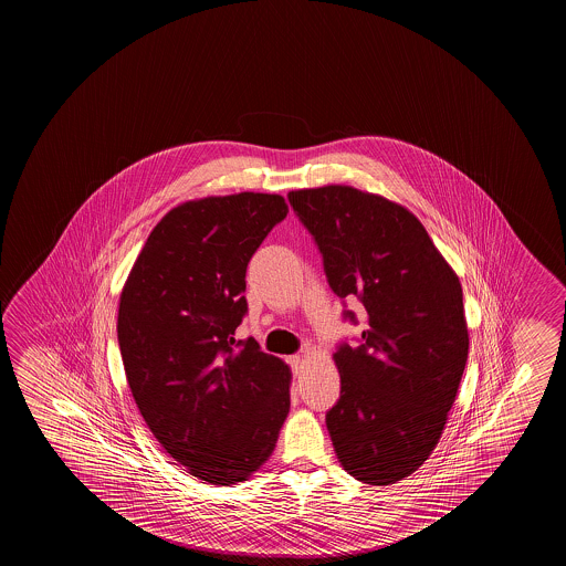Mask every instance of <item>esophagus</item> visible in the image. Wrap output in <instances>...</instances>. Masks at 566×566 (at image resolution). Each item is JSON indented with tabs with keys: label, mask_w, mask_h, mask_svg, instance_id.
Here are the masks:
<instances>
[{
	"label": "esophagus",
	"mask_w": 566,
	"mask_h": 566,
	"mask_svg": "<svg viewBox=\"0 0 566 566\" xmlns=\"http://www.w3.org/2000/svg\"><path fill=\"white\" fill-rule=\"evenodd\" d=\"M286 361L287 365H290V369H292V373H294V375H297V373H300V369H302V357H300V355H290Z\"/></svg>",
	"instance_id": "34e87169"
}]
</instances>
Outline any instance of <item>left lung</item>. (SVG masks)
<instances>
[{"label": "left lung", "instance_id": "8db88e82", "mask_svg": "<svg viewBox=\"0 0 566 566\" xmlns=\"http://www.w3.org/2000/svg\"><path fill=\"white\" fill-rule=\"evenodd\" d=\"M324 260L357 343L334 359L342 392L325 415L335 454L355 480L389 485L417 472L444 430L468 361L462 286L405 207L347 186L290 191Z\"/></svg>", "mask_w": 566, "mask_h": 566}]
</instances>
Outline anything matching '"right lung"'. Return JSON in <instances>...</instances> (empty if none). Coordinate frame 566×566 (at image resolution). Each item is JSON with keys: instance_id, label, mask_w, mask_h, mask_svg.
I'll return each mask as SVG.
<instances>
[{"instance_id": "add662e5", "label": "right lung", "mask_w": 566, "mask_h": 566, "mask_svg": "<svg viewBox=\"0 0 566 566\" xmlns=\"http://www.w3.org/2000/svg\"><path fill=\"white\" fill-rule=\"evenodd\" d=\"M286 214L269 193L179 205L122 290L118 345L139 412L167 454L214 485L256 472L290 410L287 365L232 337L249 312L247 266Z\"/></svg>"}]
</instances>
